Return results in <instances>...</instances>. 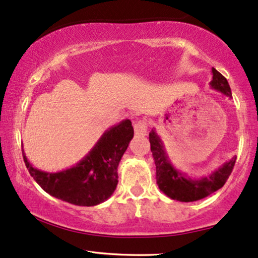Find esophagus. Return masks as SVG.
<instances>
[{
	"mask_svg": "<svg viewBox=\"0 0 258 258\" xmlns=\"http://www.w3.org/2000/svg\"><path fill=\"white\" fill-rule=\"evenodd\" d=\"M135 133L136 136H145L147 132V127H149V121L146 119H140L135 122Z\"/></svg>",
	"mask_w": 258,
	"mask_h": 258,
	"instance_id": "1",
	"label": "esophagus"
}]
</instances>
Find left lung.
<instances>
[{
	"instance_id": "8db88e82",
	"label": "left lung",
	"mask_w": 258,
	"mask_h": 258,
	"mask_svg": "<svg viewBox=\"0 0 258 258\" xmlns=\"http://www.w3.org/2000/svg\"><path fill=\"white\" fill-rule=\"evenodd\" d=\"M212 75L214 77L210 82L211 87L231 98V89H230L228 80L215 68H212ZM149 138L151 152H152L154 164H156L157 184L160 191H163L171 199L187 203V202H196L208 197L209 195L223 187L235 166L236 157H233L231 160L226 161L222 167L212 172L210 176L203 177L201 179H191L190 177H186L174 169L173 165L170 163L167 154L165 152L163 142L154 130L151 131Z\"/></svg>"
}]
</instances>
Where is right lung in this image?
<instances>
[{
    "label": "right lung",
    "instance_id": "add662e5",
    "mask_svg": "<svg viewBox=\"0 0 258 258\" xmlns=\"http://www.w3.org/2000/svg\"><path fill=\"white\" fill-rule=\"evenodd\" d=\"M131 120L107 130L84 159L60 172H44L32 166L23 154L30 176L53 197L79 205L94 207L111 197L118 184V165L133 138Z\"/></svg>",
    "mask_w": 258,
    "mask_h": 258
}]
</instances>
